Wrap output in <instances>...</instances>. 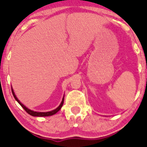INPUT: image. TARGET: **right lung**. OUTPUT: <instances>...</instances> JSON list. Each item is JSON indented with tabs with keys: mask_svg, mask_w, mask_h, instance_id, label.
Instances as JSON below:
<instances>
[{
	"mask_svg": "<svg viewBox=\"0 0 147 147\" xmlns=\"http://www.w3.org/2000/svg\"><path fill=\"white\" fill-rule=\"evenodd\" d=\"M11 92H12L13 96H14V97L15 98V99H16V100L17 101L18 104H19L20 105H21L22 107L23 108V109H24V110L26 111V112L28 113V114H30V115H32V116H34V117H46V116L53 115H55V113H57L58 112V111H59L61 109L62 106H63V104L64 97H63V99H62V101H61V102L60 105L56 109H55V110L51 111H49V112H36V111H32V110H30V109H28V108H27L26 106L23 105V104H22V103L20 102L19 100H18L17 97H16V95H15V93H14V90H13L12 87H11Z\"/></svg>",
	"mask_w": 147,
	"mask_h": 147,
	"instance_id": "obj_1",
	"label": "right lung"
}]
</instances>
